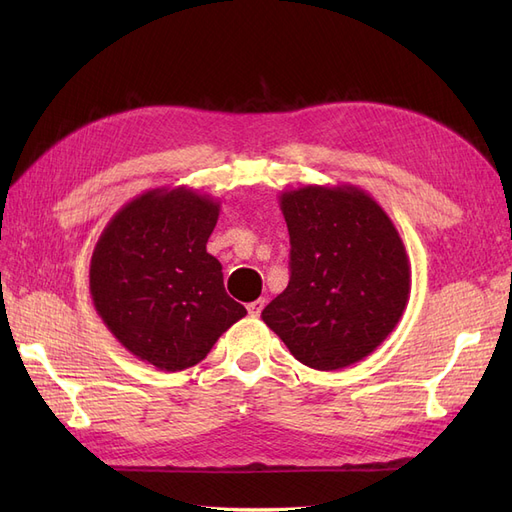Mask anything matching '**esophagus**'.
Here are the masks:
<instances>
[{
	"label": "esophagus",
	"instance_id": "1",
	"mask_svg": "<svg viewBox=\"0 0 512 512\" xmlns=\"http://www.w3.org/2000/svg\"><path fill=\"white\" fill-rule=\"evenodd\" d=\"M265 299H256V301H252L250 305H247V312H250V316H260V312H262V307H265Z\"/></svg>",
	"mask_w": 512,
	"mask_h": 512
}]
</instances>
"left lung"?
Segmentation results:
<instances>
[{"instance_id": "8db88e82", "label": "left lung", "mask_w": 512, "mask_h": 512, "mask_svg": "<svg viewBox=\"0 0 512 512\" xmlns=\"http://www.w3.org/2000/svg\"><path fill=\"white\" fill-rule=\"evenodd\" d=\"M290 232V282L262 309L294 359L318 371L363 361L406 312V245L376 198L352 183L280 194Z\"/></svg>"}]
</instances>
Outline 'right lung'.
Masks as SVG:
<instances>
[{
	"label": "right lung",
	"instance_id": "right-lung-1",
	"mask_svg": "<svg viewBox=\"0 0 512 512\" xmlns=\"http://www.w3.org/2000/svg\"><path fill=\"white\" fill-rule=\"evenodd\" d=\"M220 200L188 185L134 196L106 224L89 262L98 316L138 361L183 371L247 312L224 290L207 241Z\"/></svg>",
	"mask_w": 512,
	"mask_h": 512
}]
</instances>
